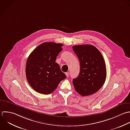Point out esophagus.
Masks as SVG:
<instances>
[{
  "mask_svg": "<svg viewBox=\"0 0 130 130\" xmlns=\"http://www.w3.org/2000/svg\"><path fill=\"white\" fill-rule=\"evenodd\" d=\"M65 74H66V75L67 76V77H68V76H69V72H66Z\"/></svg>",
  "mask_w": 130,
  "mask_h": 130,
  "instance_id": "1",
  "label": "esophagus"
}]
</instances>
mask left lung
<instances>
[{
  "mask_svg": "<svg viewBox=\"0 0 130 130\" xmlns=\"http://www.w3.org/2000/svg\"><path fill=\"white\" fill-rule=\"evenodd\" d=\"M72 49L80 63L79 75L72 81L74 89L83 96L92 95L102 88L106 80V69L103 56L92 45H76Z\"/></svg>",
  "mask_w": 130,
  "mask_h": 130,
  "instance_id": "left-lung-1",
  "label": "left lung"
}]
</instances>
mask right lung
<instances>
[{
	"label": "right lung",
	"mask_w": 130,
	"mask_h": 130,
	"mask_svg": "<svg viewBox=\"0 0 130 130\" xmlns=\"http://www.w3.org/2000/svg\"><path fill=\"white\" fill-rule=\"evenodd\" d=\"M63 44L44 42L35 48L29 56L26 66L28 82L36 92L44 95L53 92L59 83L66 78L55 61Z\"/></svg>",
	"instance_id": "obj_1"
}]
</instances>
